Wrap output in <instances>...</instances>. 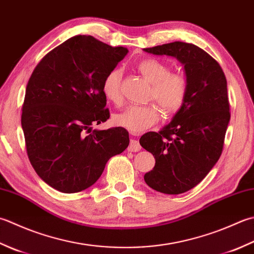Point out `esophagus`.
<instances>
[{"mask_svg": "<svg viewBox=\"0 0 254 254\" xmlns=\"http://www.w3.org/2000/svg\"><path fill=\"white\" fill-rule=\"evenodd\" d=\"M140 150H141V145H140V143H138V141L131 140L130 144H128V146H127V151L128 152H138Z\"/></svg>", "mask_w": 254, "mask_h": 254, "instance_id": "34e87169", "label": "esophagus"}]
</instances>
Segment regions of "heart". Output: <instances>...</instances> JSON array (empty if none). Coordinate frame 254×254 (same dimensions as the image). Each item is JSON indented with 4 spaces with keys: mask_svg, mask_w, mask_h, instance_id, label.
Instances as JSON below:
<instances>
[{
    "mask_svg": "<svg viewBox=\"0 0 254 254\" xmlns=\"http://www.w3.org/2000/svg\"><path fill=\"white\" fill-rule=\"evenodd\" d=\"M136 70L151 83L148 98L155 100L162 110L172 114L184 106L188 94V81L180 72H170V67L156 58H145L136 64ZM102 93L108 101H121V72L119 69L109 71L102 81ZM161 118L156 104L128 106L113 117L116 126L133 133H140L153 127Z\"/></svg>",
    "mask_w": 254,
    "mask_h": 254,
    "instance_id": "1",
    "label": "heart"
}]
</instances>
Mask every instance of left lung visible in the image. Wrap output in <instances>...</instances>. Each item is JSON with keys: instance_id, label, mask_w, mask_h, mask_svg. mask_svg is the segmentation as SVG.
Instances as JSON below:
<instances>
[{"instance_id": "left-lung-1", "label": "left lung", "mask_w": 254, "mask_h": 254, "mask_svg": "<svg viewBox=\"0 0 254 254\" xmlns=\"http://www.w3.org/2000/svg\"><path fill=\"white\" fill-rule=\"evenodd\" d=\"M144 51L175 57L185 68L184 106L161 131L140 138L155 158L144 181L154 190L178 195L198 185L221 155L230 120L227 79L216 59L193 44L174 42Z\"/></svg>"}]
</instances>
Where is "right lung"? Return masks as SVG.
<instances>
[{
  "mask_svg": "<svg viewBox=\"0 0 254 254\" xmlns=\"http://www.w3.org/2000/svg\"><path fill=\"white\" fill-rule=\"evenodd\" d=\"M127 52L78 35L45 55L35 67L25 92L22 127L29 162L56 190H87L107 162L127 147L124 127H91L110 118L102 81Z\"/></svg>",
  "mask_w": 254,
  "mask_h": 254,
  "instance_id": "obj_1",
  "label": "right lung"
}]
</instances>
